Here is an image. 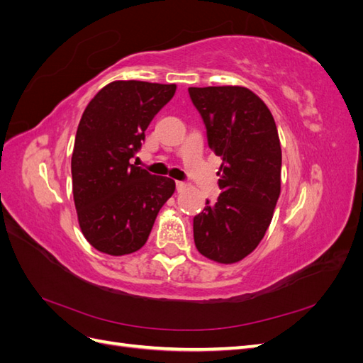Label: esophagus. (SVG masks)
Here are the masks:
<instances>
[{
  "instance_id": "34e87169",
  "label": "esophagus",
  "mask_w": 363,
  "mask_h": 363,
  "mask_svg": "<svg viewBox=\"0 0 363 363\" xmlns=\"http://www.w3.org/2000/svg\"><path fill=\"white\" fill-rule=\"evenodd\" d=\"M175 188H177L179 192H182V191L186 189V183L182 182V180H177V182H175Z\"/></svg>"
}]
</instances>
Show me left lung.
<instances>
[{"label":"left lung","mask_w":363,"mask_h":363,"mask_svg":"<svg viewBox=\"0 0 363 363\" xmlns=\"http://www.w3.org/2000/svg\"><path fill=\"white\" fill-rule=\"evenodd\" d=\"M208 148L223 157L218 200L194 216L203 256L235 263L248 256L271 224L280 195L281 148L267 104L247 87H189Z\"/></svg>","instance_id":"obj_1"}]
</instances>
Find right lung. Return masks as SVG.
<instances>
[{"label": "right lung", "instance_id": "add662e5", "mask_svg": "<svg viewBox=\"0 0 363 363\" xmlns=\"http://www.w3.org/2000/svg\"><path fill=\"white\" fill-rule=\"evenodd\" d=\"M174 94L175 84L113 82L83 112L71 160L72 194L82 232L98 251L123 256L144 247L175 191L172 179L130 163Z\"/></svg>", "mask_w": 363, "mask_h": 363}]
</instances>
